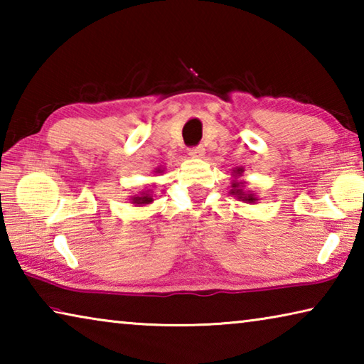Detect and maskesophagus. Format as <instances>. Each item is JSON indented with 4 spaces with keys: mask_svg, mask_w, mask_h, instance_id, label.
Returning <instances> with one entry per match:
<instances>
[{
    "mask_svg": "<svg viewBox=\"0 0 364 364\" xmlns=\"http://www.w3.org/2000/svg\"><path fill=\"white\" fill-rule=\"evenodd\" d=\"M188 154H189L191 157H197V159H199V157L204 156L205 149H204V147H202V146H194V147H189Z\"/></svg>",
    "mask_w": 364,
    "mask_h": 364,
    "instance_id": "1",
    "label": "esophagus"
}]
</instances>
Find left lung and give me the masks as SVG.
<instances>
[{"label":"left lung","mask_w":364,"mask_h":364,"mask_svg":"<svg viewBox=\"0 0 364 364\" xmlns=\"http://www.w3.org/2000/svg\"><path fill=\"white\" fill-rule=\"evenodd\" d=\"M242 171H244V168H236L234 170V178H239L242 175ZM242 186H244V181H232L231 183V191H230V194H232V196H236L237 199H242L244 202H255L257 199L254 197V194H250V193H244L242 191Z\"/></svg>","instance_id":"obj_1"}]
</instances>
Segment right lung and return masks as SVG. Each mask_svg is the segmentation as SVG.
Wrapping results in <instances>:
<instances>
[{"label":"right lung","instance_id":"right-lung-1","mask_svg":"<svg viewBox=\"0 0 364 364\" xmlns=\"http://www.w3.org/2000/svg\"><path fill=\"white\" fill-rule=\"evenodd\" d=\"M157 173H160V170H157ZM151 202H152V196H151V194H147V193H143L141 196L133 197V204H136V205L151 204Z\"/></svg>","mask_w":364,"mask_h":364}]
</instances>
